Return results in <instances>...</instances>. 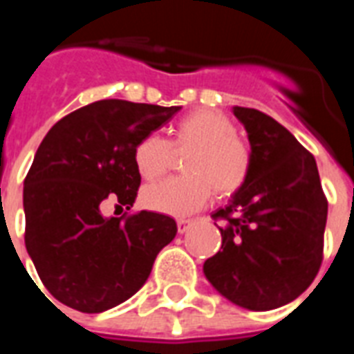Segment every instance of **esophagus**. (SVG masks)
Instances as JSON below:
<instances>
[{"mask_svg": "<svg viewBox=\"0 0 354 354\" xmlns=\"http://www.w3.org/2000/svg\"><path fill=\"white\" fill-rule=\"evenodd\" d=\"M193 221H187V218H180L178 221V233H185L191 227Z\"/></svg>", "mask_w": 354, "mask_h": 354, "instance_id": "esophagus-1", "label": "esophagus"}]
</instances>
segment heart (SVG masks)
Wrapping results in <instances>:
<instances>
[{"label": "heart", "mask_w": 354, "mask_h": 354, "mask_svg": "<svg viewBox=\"0 0 354 354\" xmlns=\"http://www.w3.org/2000/svg\"><path fill=\"white\" fill-rule=\"evenodd\" d=\"M183 156V176L150 183L143 204L163 215L185 216L204 207L215 191L218 198L235 194L252 172V152L232 119L215 110H194L172 127L171 141L149 133L133 149V163L145 180L163 176L174 158Z\"/></svg>", "instance_id": "b5f03b06"}]
</instances>
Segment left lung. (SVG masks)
Returning <instances> with one entry per match:
<instances>
[{
    "mask_svg": "<svg viewBox=\"0 0 354 354\" xmlns=\"http://www.w3.org/2000/svg\"><path fill=\"white\" fill-rule=\"evenodd\" d=\"M252 145V172L215 211L221 250L204 274L222 296L272 310L307 290L324 261L325 198L314 156L285 127L253 108H233Z\"/></svg>",
    "mask_w": 354,
    "mask_h": 354,
    "instance_id": "1",
    "label": "left lung"
}]
</instances>
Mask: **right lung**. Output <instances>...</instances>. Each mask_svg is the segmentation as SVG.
Segmentation results:
<instances>
[{"mask_svg":"<svg viewBox=\"0 0 354 354\" xmlns=\"http://www.w3.org/2000/svg\"><path fill=\"white\" fill-rule=\"evenodd\" d=\"M180 106L104 99L47 132L24 182L25 246L49 294L95 314L127 301L174 239V218L139 211L102 216L106 200L130 209L141 174L133 149Z\"/></svg>","mask_w":354,"mask_h":354,"instance_id":"obj_1","label":"right lung"}]
</instances>
